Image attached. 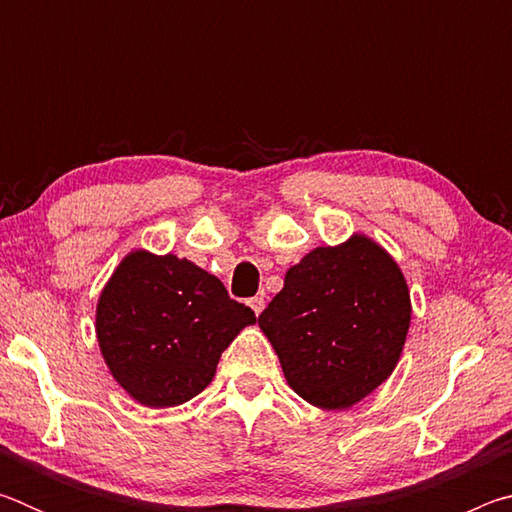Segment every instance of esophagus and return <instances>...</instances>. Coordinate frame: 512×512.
<instances>
[{"label": "esophagus", "instance_id": "esophagus-1", "mask_svg": "<svg viewBox=\"0 0 512 512\" xmlns=\"http://www.w3.org/2000/svg\"><path fill=\"white\" fill-rule=\"evenodd\" d=\"M248 305H250V309L255 311V316H259V314H262V309H264V298H262V296L250 298V300H248Z\"/></svg>", "mask_w": 512, "mask_h": 512}]
</instances>
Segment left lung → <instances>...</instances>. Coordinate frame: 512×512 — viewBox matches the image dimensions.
<instances>
[{"mask_svg":"<svg viewBox=\"0 0 512 512\" xmlns=\"http://www.w3.org/2000/svg\"><path fill=\"white\" fill-rule=\"evenodd\" d=\"M409 323L400 266L363 235L311 250L259 314L289 386L318 409H348L391 377Z\"/></svg>","mask_w":512,"mask_h":512,"instance_id":"obj_1","label":"left lung"}]
</instances>
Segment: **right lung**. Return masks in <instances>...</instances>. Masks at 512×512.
<instances>
[{"label": "right lung", "instance_id": "right-lung-1", "mask_svg": "<svg viewBox=\"0 0 512 512\" xmlns=\"http://www.w3.org/2000/svg\"><path fill=\"white\" fill-rule=\"evenodd\" d=\"M255 311L232 300L203 268L135 250L97 305V339L112 377L144 406L189 402L210 384L221 352Z\"/></svg>", "mask_w": 512, "mask_h": 512}]
</instances>
